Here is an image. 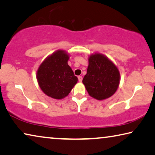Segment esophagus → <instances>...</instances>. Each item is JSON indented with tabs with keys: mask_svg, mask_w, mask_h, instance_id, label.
<instances>
[{
	"mask_svg": "<svg viewBox=\"0 0 155 155\" xmlns=\"http://www.w3.org/2000/svg\"><path fill=\"white\" fill-rule=\"evenodd\" d=\"M78 80H79V82H81L82 81V76H78Z\"/></svg>",
	"mask_w": 155,
	"mask_h": 155,
	"instance_id": "34e87169",
	"label": "esophagus"
}]
</instances>
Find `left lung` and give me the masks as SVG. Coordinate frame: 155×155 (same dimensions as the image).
<instances>
[{
  "instance_id": "8db88e82",
  "label": "left lung",
  "mask_w": 155,
  "mask_h": 155,
  "mask_svg": "<svg viewBox=\"0 0 155 155\" xmlns=\"http://www.w3.org/2000/svg\"><path fill=\"white\" fill-rule=\"evenodd\" d=\"M120 82V71L112 61L100 53L90 55L82 82L91 97L97 100L111 97L117 90Z\"/></svg>"
}]
</instances>
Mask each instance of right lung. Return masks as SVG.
<instances>
[{"instance_id": "right-lung-1", "label": "right lung", "mask_w": 155, "mask_h": 155, "mask_svg": "<svg viewBox=\"0 0 155 155\" xmlns=\"http://www.w3.org/2000/svg\"><path fill=\"white\" fill-rule=\"evenodd\" d=\"M69 55L64 50H58L40 65L36 78L45 94L61 100L69 94L78 82V78L68 64Z\"/></svg>"}]
</instances>
